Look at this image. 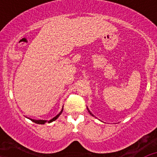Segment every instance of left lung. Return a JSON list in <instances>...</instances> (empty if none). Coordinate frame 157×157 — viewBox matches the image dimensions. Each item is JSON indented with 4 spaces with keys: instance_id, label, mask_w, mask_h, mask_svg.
<instances>
[{
    "instance_id": "left-lung-1",
    "label": "left lung",
    "mask_w": 157,
    "mask_h": 157,
    "mask_svg": "<svg viewBox=\"0 0 157 157\" xmlns=\"http://www.w3.org/2000/svg\"><path fill=\"white\" fill-rule=\"evenodd\" d=\"M87 110H88L89 113H90V115H91V116H94V115H93V114H92V112H90V111L89 110V109H88V108H87Z\"/></svg>"
}]
</instances>
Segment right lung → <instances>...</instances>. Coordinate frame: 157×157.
I'll return each instance as SVG.
<instances>
[{
  "label": "right lung",
  "instance_id": "right-lung-1",
  "mask_svg": "<svg viewBox=\"0 0 157 157\" xmlns=\"http://www.w3.org/2000/svg\"><path fill=\"white\" fill-rule=\"evenodd\" d=\"M62 112H63V109H62V110L60 111V112H59V114L56 115V116H55V117L52 118V120H49V121H48V120H33V119H30V118H29V120H30L32 122H34V123H37V124H45V123H47V122H48V123H52V122L55 121V120H56V119H57V118L59 117V116H60V115H61Z\"/></svg>",
  "mask_w": 157,
  "mask_h": 157
}]
</instances>
